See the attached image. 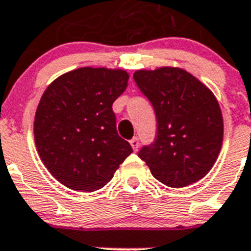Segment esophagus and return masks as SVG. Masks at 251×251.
<instances>
[{"label":"esophagus","instance_id":"esophagus-1","mask_svg":"<svg viewBox=\"0 0 251 251\" xmlns=\"http://www.w3.org/2000/svg\"><path fill=\"white\" fill-rule=\"evenodd\" d=\"M129 143H130V146H132L133 150H134V151L138 150V147H139V139L137 138V137H134V138H133V139H130Z\"/></svg>","mask_w":251,"mask_h":251}]
</instances>
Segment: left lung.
Instances as JSON below:
<instances>
[{
  "instance_id": "8db88e82",
  "label": "left lung",
  "mask_w": 251,
  "mask_h": 251,
  "mask_svg": "<svg viewBox=\"0 0 251 251\" xmlns=\"http://www.w3.org/2000/svg\"><path fill=\"white\" fill-rule=\"evenodd\" d=\"M134 81L154 108L157 136L139 151L151 174L168 187H185L205 177L223 146L219 101L183 69L137 70Z\"/></svg>"
}]
</instances>
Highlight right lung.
<instances>
[{
    "mask_svg": "<svg viewBox=\"0 0 251 251\" xmlns=\"http://www.w3.org/2000/svg\"><path fill=\"white\" fill-rule=\"evenodd\" d=\"M128 79L122 69L85 66L60 75L44 92L35 145L49 172L68 188L99 190L133 152L118 136L112 109Z\"/></svg>",
    "mask_w": 251,
    "mask_h": 251,
    "instance_id": "obj_1",
    "label": "right lung"
}]
</instances>
